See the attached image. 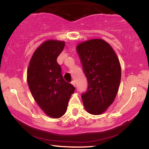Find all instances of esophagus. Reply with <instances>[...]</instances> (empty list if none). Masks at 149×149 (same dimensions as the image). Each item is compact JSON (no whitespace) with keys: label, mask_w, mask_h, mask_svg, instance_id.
I'll list each match as a JSON object with an SVG mask.
<instances>
[{"label":"esophagus","mask_w":149,"mask_h":149,"mask_svg":"<svg viewBox=\"0 0 149 149\" xmlns=\"http://www.w3.org/2000/svg\"><path fill=\"white\" fill-rule=\"evenodd\" d=\"M72 84L73 85H74V86L75 87V86H75V81L74 80H73L72 81Z\"/></svg>","instance_id":"34e87169"}]
</instances>
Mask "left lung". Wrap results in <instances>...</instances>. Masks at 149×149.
I'll return each mask as SVG.
<instances>
[{"label":"left lung","instance_id":"1","mask_svg":"<svg viewBox=\"0 0 149 149\" xmlns=\"http://www.w3.org/2000/svg\"><path fill=\"white\" fill-rule=\"evenodd\" d=\"M77 53L86 77L88 88L81 94L86 110L100 115L112 104L121 81V67L111 47L102 39L77 45Z\"/></svg>","mask_w":149,"mask_h":149}]
</instances>
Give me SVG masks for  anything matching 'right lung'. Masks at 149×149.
<instances>
[{
    "label": "right lung",
    "mask_w": 149,
    "mask_h": 149,
    "mask_svg": "<svg viewBox=\"0 0 149 149\" xmlns=\"http://www.w3.org/2000/svg\"><path fill=\"white\" fill-rule=\"evenodd\" d=\"M65 42L49 40L36 50L28 70V84L40 107L48 116L58 118L66 112L75 88L64 80L56 58Z\"/></svg>",
    "instance_id": "add662e5"
}]
</instances>
